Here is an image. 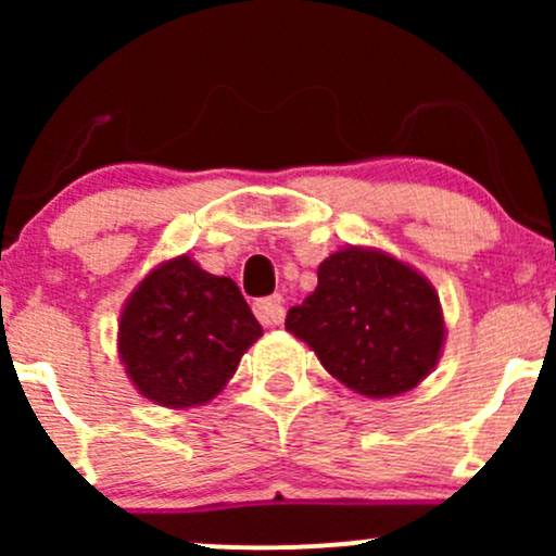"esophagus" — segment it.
Here are the masks:
<instances>
[{
  "mask_svg": "<svg viewBox=\"0 0 556 556\" xmlns=\"http://www.w3.org/2000/svg\"><path fill=\"white\" fill-rule=\"evenodd\" d=\"M256 316L264 327H279L285 321V300L282 295L261 298L256 303Z\"/></svg>",
  "mask_w": 556,
  "mask_h": 556,
  "instance_id": "esophagus-1",
  "label": "esophagus"
}]
</instances>
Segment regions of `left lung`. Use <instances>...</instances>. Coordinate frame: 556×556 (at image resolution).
Returning a JSON list of instances; mask_svg holds the SVG:
<instances>
[{"label":"left lung","mask_w":556,"mask_h":556,"mask_svg":"<svg viewBox=\"0 0 556 556\" xmlns=\"http://www.w3.org/2000/svg\"><path fill=\"white\" fill-rule=\"evenodd\" d=\"M285 327L314 348L321 366L366 397H392L431 371L444 342L433 287L387 253H334L318 287L287 311Z\"/></svg>","instance_id":"1"}]
</instances>
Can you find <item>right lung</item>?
I'll return each mask as SVG.
<instances>
[{
	"mask_svg": "<svg viewBox=\"0 0 556 556\" xmlns=\"http://www.w3.org/2000/svg\"><path fill=\"white\" fill-rule=\"evenodd\" d=\"M261 324L229 277L203 271L188 256L151 271L119 318V355L143 397L164 407L212 400Z\"/></svg>",
	"mask_w": 556,
	"mask_h": 556,
	"instance_id": "add662e5",
	"label": "right lung"
}]
</instances>
